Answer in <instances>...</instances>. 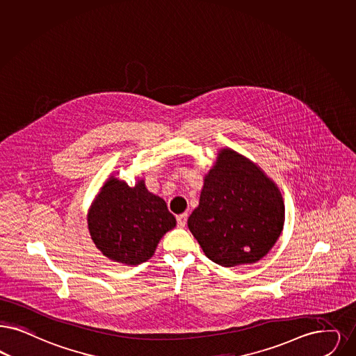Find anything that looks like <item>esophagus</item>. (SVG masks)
Returning a JSON list of instances; mask_svg holds the SVG:
<instances>
[{"mask_svg": "<svg viewBox=\"0 0 356 356\" xmlns=\"http://www.w3.org/2000/svg\"><path fill=\"white\" fill-rule=\"evenodd\" d=\"M186 218H188V214L186 213L177 216V227L179 228H184L185 224H186Z\"/></svg>", "mask_w": 356, "mask_h": 356, "instance_id": "obj_1", "label": "esophagus"}]
</instances>
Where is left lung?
<instances>
[{"instance_id": "obj_1", "label": "left lung", "mask_w": 356, "mask_h": 356, "mask_svg": "<svg viewBox=\"0 0 356 356\" xmlns=\"http://www.w3.org/2000/svg\"><path fill=\"white\" fill-rule=\"evenodd\" d=\"M284 224L281 191L256 163L221 148L204 177L188 228L205 256L224 268L256 264L269 253Z\"/></svg>"}]
</instances>
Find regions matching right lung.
Segmentation results:
<instances>
[{"label":"right lung","mask_w":356,"mask_h":356,"mask_svg":"<svg viewBox=\"0 0 356 356\" xmlns=\"http://www.w3.org/2000/svg\"><path fill=\"white\" fill-rule=\"evenodd\" d=\"M87 227L103 256L135 266L154 256L161 237L176 227V218L143 179L129 186L111 176L91 202Z\"/></svg>","instance_id":"add662e5"}]
</instances>
